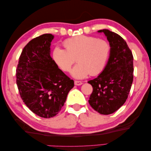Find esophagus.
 I'll use <instances>...</instances> for the list:
<instances>
[{"label":"esophagus","mask_w":151,"mask_h":151,"mask_svg":"<svg viewBox=\"0 0 151 151\" xmlns=\"http://www.w3.org/2000/svg\"><path fill=\"white\" fill-rule=\"evenodd\" d=\"M82 84V82L81 81H75V85L76 86H81Z\"/></svg>","instance_id":"34e87169"}]
</instances>
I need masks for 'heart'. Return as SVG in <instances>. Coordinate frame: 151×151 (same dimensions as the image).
Here are the masks:
<instances>
[{"instance_id":"heart-1","label":"heart","mask_w":151,"mask_h":151,"mask_svg":"<svg viewBox=\"0 0 151 151\" xmlns=\"http://www.w3.org/2000/svg\"><path fill=\"white\" fill-rule=\"evenodd\" d=\"M65 49L56 47L52 58L60 68L70 72L75 62L78 63L71 74L76 78H84L88 75L95 76L103 71L111 53V46L106 40L85 35L75 36L63 41Z\"/></svg>"}]
</instances>
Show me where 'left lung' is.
<instances>
[{
    "label": "left lung",
    "mask_w": 151,
    "mask_h": 151,
    "mask_svg": "<svg viewBox=\"0 0 151 151\" xmlns=\"http://www.w3.org/2000/svg\"><path fill=\"white\" fill-rule=\"evenodd\" d=\"M104 32L111 46L105 69L97 78L88 81L93 87L89 103L102 115L113 114L126 102L133 82L132 51L123 37L107 29Z\"/></svg>",
    "instance_id": "8db88e82"
}]
</instances>
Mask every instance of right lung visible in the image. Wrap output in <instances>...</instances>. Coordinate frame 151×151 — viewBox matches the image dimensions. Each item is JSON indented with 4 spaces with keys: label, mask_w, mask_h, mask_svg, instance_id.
I'll return each mask as SVG.
<instances>
[{
    "label": "right lung",
    "mask_w": 151,
    "mask_h": 151,
    "mask_svg": "<svg viewBox=\"0 0 151 151\" xmlns=\"http://www.w3.org/2000/svg\"><path fill=\"white\" fill-rule=\"evenodd\" d=\"M54 36L45 34L22 49L16 69L19 94L30 110L43 118L59 113L74 81L58 68L50 56Z\"/></svg>",
    "instance_id": "obj_1"
}]
</instances>
